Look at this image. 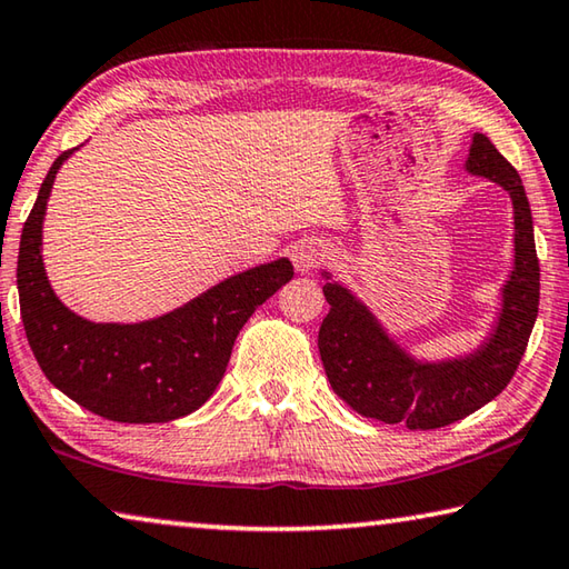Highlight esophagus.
<instances>
[{"mask_svg":"<svg viewBox=\"0 0 569 569\" xmlns=\"http://www.w3.org/2000/svg\"><path fill=\"white\" fill-rule=\"evenodd\" d=\"M331 256V248L321 243V240H301V243H296L291 250V261L296 266V271H313V268H319L321 263H326V258Z\"/></svg>","mask_w":569,"mask_h":569,"instance_id":"esophagus-1","label":"esophagus"}]
</instances>
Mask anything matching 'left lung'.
<instances>
[{"label": "left lung", "instance_id": "left-lung-1", "mask_svg": "<svg viewBox=\"0 0 569 569\" xmlns=\"http://www.w3.org/2000/svg\"><path fill=\"white\" fill-rule=\"evenodd\" d=\"M467 170L512 196L515 271L505 286L497 331L461 361L417 363L393 343L373 316L339 283H326L331 311L319 329V351L333 391L366 419L403 423L411 431L439 429L485 407L512 381L539 306V261L532 210L519 172L487 134H475Z\"/></svg>", "mask_w": 569, "mask_h": 569}]
</instances>
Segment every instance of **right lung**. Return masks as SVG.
<instances>
[{"label":"right lung","instance_id":"obj_1","mask_svg":"<svg viewBox=\"0 0 569 569\" xmlns=\"http://www.w3.org/2000/svg\"><path fill=\"white\" fill-rule=\"evenodd\" d=\"M64 150L24 220L17 258L19 311L37 363L57 389L98 417L172 421L196 411L223 379L236 336L293 278L288 258L250 268L146 323H90L60 303L42 266V220Z\"/></svg>","mask_w":569,"mask_h":569}]
</instances>
